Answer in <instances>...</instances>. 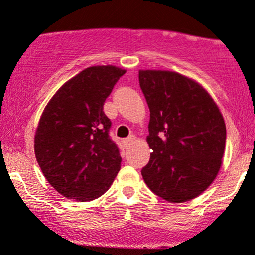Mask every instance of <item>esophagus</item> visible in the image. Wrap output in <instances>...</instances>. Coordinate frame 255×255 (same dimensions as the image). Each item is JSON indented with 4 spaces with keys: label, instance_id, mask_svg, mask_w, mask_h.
<instances>
[{
    "label": "esophagus",
    "instance_id": "34e87169",
    "mask_svg": "<svg viewBox=\"0 0 255 255\" xmlns=\"http://www.w3.org/2000/svg\"><path fill=\"white\" fill-rule=\"evenodd\" d=\"M133 141H135V136H133V135H131V136H128V138H125V141H124V142H125V145L128 146V145H131V143H132Z\"/></svg>",
    "mask_w": 255,
    "mask_h": 255
}]
</instances>
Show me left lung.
<instances>
[{
	"label": "left lung",
	"instance_id": "8db88e82",
	"mask_svg": "<svg viewBox=\"0 0 255 255\" xmlns=\"http://www.w3.org/2000/svg\"><path fill=\"white\" fill-rule=\"evenodd\" d=\"M138 82L150 109V161L143 181L167 202L182 203L205 192L219 172L226 123L210 93L171 70L141 69Z\"/></svg>",
	"mask_w": 255,
	"mask_h": 255
}]
</instances>
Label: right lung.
I'll list each match as a JSON object with an SVG mask.
<instances>
[{"mask_svg":"<svg viewBox=\"0 0 255 255\" xmlns=\"http://www.w3.org/2000/svg\"><path fill=\"white\" fill-rule=\"evenodd\" d=\"M127 70L115 65L85 68L57 90L43 110L34 153L48 182L65 198H99L122 165L103 112L105 99Z\"/></svg>","mask_w":255,"mask_h":255,"instance_id":"1","label":"right lung"}]
</instances>
